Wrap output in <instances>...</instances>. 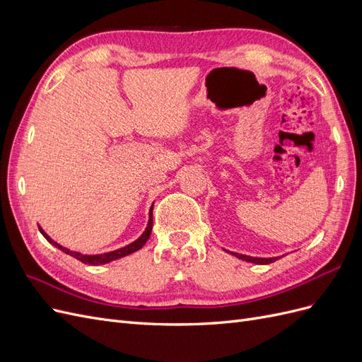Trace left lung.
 Masks as SVG:
<instances>
[{"instance_id":"left-lung-1","label":"left lung","mask_w":362,"mask_h":362,"mask_svg":"<svg viewBox=\"0 0 362 362\" xmlns=\"http://www.w3.org/2000/svg\"><path fill=\"white\" fill-rule=\"evenodd\" d=\"M231 254L240 259L247 261V262H255V264H270V262L276 261L279 257H272V258H258V257H249L243 254H235V252H231Z\"/></svg>"}]
</instances>
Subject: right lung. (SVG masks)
I'll list each match as a JSON object with an SVG mask.
<instances>
[{
    "label": "right lung",
    "instance_id": "right-lung-1",
    "mask_svg": "<svg viewBox=\"0 0 362 362\" xmlns=\"http://www.w3.org/2000/svg\"><path fill=\"white\" fill-rule=\"evenodd\" d=\"M152 206H154V204H152ZM152 206H151V210H149V221H148V225H146V229L144 231V234H141L137 240H134L133 243H129V245H127V246H124V247L112 250V252H105V254L83 255V254H80V252L69 250L68 247H63L62 245L54 242V240H52L45 231H43V229H42L40 226H39V231L42 233L43 237H45V238L48 240V242H49L51 245H54L56 247H59L60 250H63L64 254H68V255H71V257H74V258H76V259H80L81 262H84V264H90V266L107 264V262L119 259V258H122V257H127V255L133 254V252H136V250H139V249H141V247L145 246V243L148 242V238H149V235H151V231H152Z\"/></svg>",
    "mask_w": 362,
    "mask_h": 362
}]
</instances>
